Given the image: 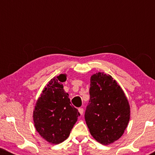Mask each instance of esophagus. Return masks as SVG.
Segmentation results:
<instances>
[{"mask_svg": "<svg viewBox=\"0 0 155 155\" xmlns=\"http://www.w3.org/2000/svg\"><path fill=\"white\" fill-rule=\"evenodd\" d=\"M78 111H79V113L81 114V115H82V114H83L84 112V109H82V108H79V109H78Z\"/></svg>", "mask_w": 155, "mask_h": 155, "instance_id": "34e87169", "label": "esophagus"}]
</instances>
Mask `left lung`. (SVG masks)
<instances>
[{
	"mask_svg": "<svg viewBox=\"0 0 155 155\" xmlns=\"http://www.w3.org/2000/svg\"><path fill=\"white\" fill-rule=\"evenodd\" d=\"M90 99L84 118L90 134L99 143H113L124 133L130 108L124 90L111 75L99 72L91 76Z\"/></svg>",
	"mask_w": 155,
	"mask_h": 155,
	"instance_id": "obj_1",
	"label": "left lung"
}]
</instances>
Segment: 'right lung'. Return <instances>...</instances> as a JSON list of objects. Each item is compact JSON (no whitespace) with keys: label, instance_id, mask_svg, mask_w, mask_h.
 <instances>
[{"label":"right lung","instance_id":"add662e5","mask_svg":"<svg viewBox=\"0 0 155 155\" xmlns=\"http://www.w3.org/2000/svg\"><path fill=\"white\" fill-rule=\"evenodd\" d=\"M66 74H60L46 84L33 111L36 130L49 143L57 145L68 137L80 113L71 104L69 94L63 90Z\"/></svg>","mask_w":155,"mask_h":155}]
</instances>
